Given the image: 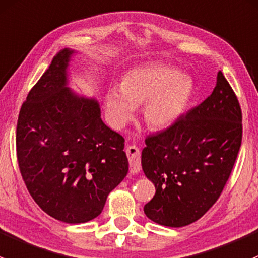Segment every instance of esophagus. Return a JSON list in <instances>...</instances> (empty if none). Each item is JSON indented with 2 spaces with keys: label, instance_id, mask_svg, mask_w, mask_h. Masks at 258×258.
<instances>
[{
  "label": "esophagus",
  "instance_id": "obj_1",
  "mask_svg": "<svg viewBox=\"0 0 258 258\" xmlns=\"http://www.w3.org/2000/svg\"><path fill=\"white\" fill-rule=\"evenodd\" d=\"M126 156L129 160L130 172L132 174H138L142 169V163H140V150L137 145H129L126 147Z\"/></svg>",
  "mask_w": 258,
  "mask_h": 258
}]
</instances>
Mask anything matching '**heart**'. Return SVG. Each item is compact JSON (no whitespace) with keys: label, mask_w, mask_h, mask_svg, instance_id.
I'll return each mask as SVG.
<instances>
[{"label":"heart","mask_w":258,"mask_h":258,"mask_svg":"<svg viewBox=\"0 0 258 258\" xmlns=\"http://www.w3.org/2000/svg\"><path fill=\"white\" fill-rule=\"evenodd\" d=\"M195 86L188 76L163 64L142 66L126 72L120 89L111 87L105 94V110L115 126L125 124L137 105L150 128L163 129L174 124L194 97Z\"/></svg>","instance_id":"obj_1"}]
</instances>
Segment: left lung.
I'll list each match as a JSON object with an SVG mask.
<instances>
[{
  "label": "left lung",
  "mask_w": 258,
  "mask_h": 258,
  "mask_svg": "<svg viewBox=\"0 0 258 258\" xmlns=\"http://www.w3.org/2000/svg\"><path fill=\"white\" fill-rule=\"evenodd\" d=\"M242 140V111L220 71L211 94L168 129L149 135L142 166L155 185L145 215L159 225L198 221L226 185Z\"/></svg>",
  "instance_id": "8db88e82"
}]
</instances>
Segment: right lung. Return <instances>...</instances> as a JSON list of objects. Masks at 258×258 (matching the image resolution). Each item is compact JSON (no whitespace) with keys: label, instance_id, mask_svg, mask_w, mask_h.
Segmentation results:
<instances>
[{"label":"right lung","instance_id":"1","mask_svg":"<svg viewBox=\"0 0 258 258\" xmlns=\"http://www.w3.org/2000/svg\"><path fill=\"white\" fill-rule=\"evenodd\" d=\"M73 53L64 48L53 57L21 107L16 130L28 192L46 214L66 224L100 215L129 169L125 140L103 123L97 100L67 87Z\"/></svg>","mask_w":258,"mask_h":258}]
</instances>
